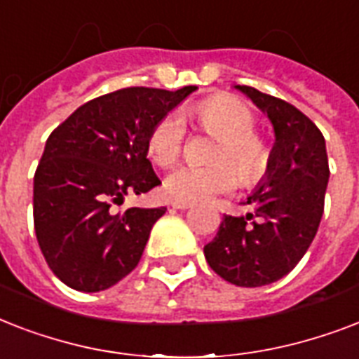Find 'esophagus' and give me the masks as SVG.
<instances>
[{
  "label": "esophagus",
  "instance_id": "obj_1",
  "mask_svg": "<svg viewBox=\"0 0 359 359\" xmlns=\"http://www.w3.org/2000/svg\"><path fill=\"white\" fill-rule=\"evenodd\" d=\"M171 207L177 208V210H186V208H191L194 205H191V203H184V201H171Z\"/></svg>",
  "mask_w": 359,
  "mask_h": 359
}]
</instances>
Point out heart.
<instances>
[{"instance_id":"b5f03b06","label":"heart","mask_w":359,"mask_h":359,"mask_svg":"<svg viewBox=\"0 0 359 359\" xmlns=\"http://www.w3.org/2000/svg\"><path fill=\"white\" fill-rule=\"evenodd\" d=\"M197 119L212 135L219 137L216 160L210 168L184 163L173 169L163 180V191L169 199L184 203H197L214 194L233 190L238 184L240 175L245 180L257 179L266 165V151L259 140L253 137L255 119L244 104L235 98H212L197 109ZM186 121L180 111H171L158 121L149 135V156L158 165H171L184 149Z\"/></svg>"}]
</instances>
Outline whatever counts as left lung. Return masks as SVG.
Masks as SVG:
<instances>
[{"label": "left lung", "instance_id": "1", "mask_svg": "<svg viewBox=\"0 0 359 359\" xmlns=\"http://www.w3.org/2000/svg\"><path fill=\"white\" fill-rule=\"evenodd\" d=\"M244 93L273 128L266 173L245 203L252 214L224 216L205 257L214 272L236 287H262L278 281L306 255L324 212L330 169L326 141L309 117L281 98L248 86Z\"/></svg>", "mask_w": 359, "mask_h": 359}]
</instances>
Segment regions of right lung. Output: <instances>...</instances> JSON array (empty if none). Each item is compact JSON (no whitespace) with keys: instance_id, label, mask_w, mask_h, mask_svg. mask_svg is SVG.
<instances>
[{"instance_id":"obj_1","label":"right lung","mask_w":359,"mask_h":359,"mask_svg":"<svg viewBox=\"0 0 359 359\" xmlns=\"http://www.w3.org/2000/svg\"><path fill=\"white\" fill-rule=\"evenodd\" d=\"M196 89H119L50 134L33 180V219L48 266L70 289L106 290L137 266L165 207L117 212L114 205L162 184L147 158L149 135Z\"/></svg>"}]
</instances>
